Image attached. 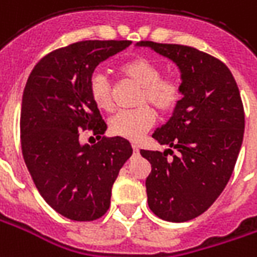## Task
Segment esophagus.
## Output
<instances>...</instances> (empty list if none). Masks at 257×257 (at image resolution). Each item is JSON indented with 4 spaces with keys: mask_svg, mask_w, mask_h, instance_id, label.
Segmentation results:
<instances>
[{
    "mask_svg": "<svg viewBox=\"0 0 257 257\" xmlns=\"http://www.w3.org/2000/svg\"><path fill=\"white\" fill-rule=\"evenodd\" d=\"M132 149H134V156H138L139 154V147L136 145H132Z\"/></svg>",
    "mask_w": 257,
    "mask_h": 257,
    "instance_id": "esophagus-1",
    "label": "esophagus"
}]
</instances>
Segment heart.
I'll list each match as a JSON object with an SVG mask.
<instances>
[{
    "label": "heart",
    "mask_w": 257,
    "mask_h": 257,
    "mask_svg": "<svg viewBox=\"0 0 257 257\" xmlns=\"http://www.w3.org/2000/svg\"><path fill=\"white\" fill-rule=\"evenodd\" d=\"M123 78L141 87L138 104L149 103L160 114H168L175 110L181 100V87L174 78H161V66L143 57H136L122 62L118 68ZM87 89L93 103L100 110L112 108L111 83L104 73L93 72L87 82ZM156 121L154 111L142 105L134 111H122L112 116L108 122L110 132L115 136L136 142L152 128Z\"/></svg>",
    "instance_id": "b5f03b06"
}]
</instances>
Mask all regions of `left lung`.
<instances>
[{
  "instance_id": "8db88e82",
  "label": "left lung",
  "mask_w": 257,
  "mask_h": 257,
  "mask_svg": "<svg viewBox=\"0 0 257 257\" xmlns=\"http://www.w3.org/2000/svg\"><path fill=\"white\" fill-rule=\"evenodd\" d=\"M136 46L171 60L181 72L182 98L153 134L168 149L164 153L141 150L152 164L147 203L166 221H189L214 203L234 171L245 129L241 94L225 64L209 54L153 41ZM172 148L179 154L173 155ZM168 153L172 160H166Z\"/></svg>"
}]
</instances>
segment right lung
I'll use <instances>...</instances> for the list:
<instances>
[{
    "label": "right lung",
    "instance_id": "add662e5",
    "mask_svg": "<svg viewBox=\"0 0 257 257\" xmlns=\"http://www.w3.org/2000/svg\"><path fill=\"white\" fill-rule=\"evenodd\" d=\"M132 41L86 40L41 58L22 97L21 142L26 167L43 199L61 216L93 221L107 213L118 172L132 156L126 139L104 136L107 123L87 82L96 66ZM91 128L102 141L80 142Z\"/></svg>",
    "mask_w": 257,
    "mask_h": 257
}]
</instances>
